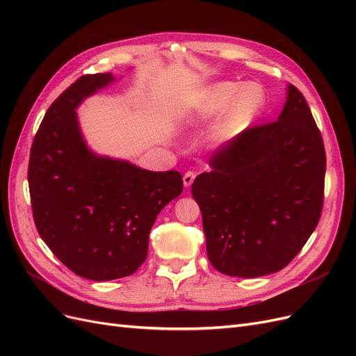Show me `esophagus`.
Returning <instances> with one entry per match:
<instances>
[{"label": "esophagus", "instance_id": "34e87169", "mask_svg": "<svg viewBox=\"0 0 356 356\" xmlns=\"http://www.w3.org/2000/svg\"><path fill=\"white\" fill-rule=\"evenodd\" d=\"M195 178H196V172H193V170L186 172L184 177H182V181H184V186L190 187L193 184V181H195Z\"/></svg>", "mask_w": 356, "mask_h": 356}]
</instances>
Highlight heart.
<instances>
[{
  "instance_id": "obj_1",
  "label": "heart",
  "mask_w": 356,
  "mask_h": 356,
  "mask_svg": "<svg viewBox=\"0 0 356 356\" xmlns=\"http://www.w3.org/2000/svg\"><path fill=\"white\" fill-rule=\"evenodd\" d=\"M225 106L228 108L215 127V135L218 138H230L254 123L264 110L266 95L257 83H215L200 90L187 104L184 115L193 123L207 122L220 114Z\"/></svg>"
}]
</instances>
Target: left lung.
Segmentation results:
<instances>
[{"label": "left lung", "mask_w": 356, "mask_h": 356, "mask_svg": "<svg viewBox=\"0 0 356 356\" xmlns=\"http://www.w3.org/2000/svg\"><path fill=\"white\" fill-rule=\"evenodd\" d=\"M325 148L305 96L288 86L277 120L245 129L215 149L191 186L211 264L229 276L282 270L316 229Z\"/></svg>", "instance_id": "1"}]
</instances>
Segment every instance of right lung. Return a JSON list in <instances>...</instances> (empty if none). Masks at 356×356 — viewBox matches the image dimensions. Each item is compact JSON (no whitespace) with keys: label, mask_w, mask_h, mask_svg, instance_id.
<instances>
[{"label":"right lung","mask_w":356,"mask_h":356,"mask_svg":"<svg viewBox=\"0 0 356 356\" xmlns=\"http://www.w3.org/2000/svg\"><path fill=\"white\" fill-rule=\"evenodd\" d=\"M111 81V72L86 74L59 95L35 134L28 166L41 239L71 272L99 282L138 270L159 212L182 191L178 170H145L86 145L75 108Z\"/></svg>","instance_id":"right-lung-1"}]
</instances>
